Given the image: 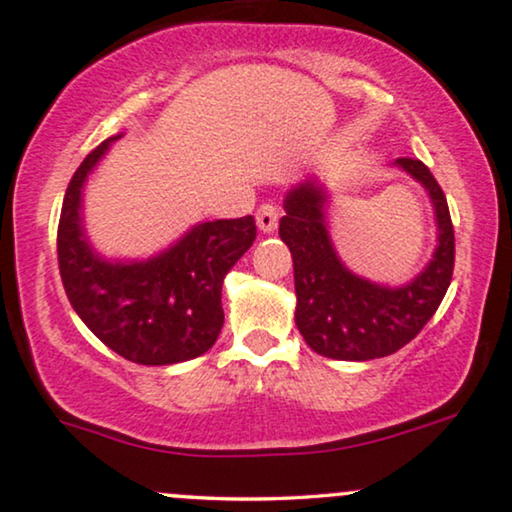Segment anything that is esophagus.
<instances>
[{
  "instance_id": "34e87169",
  "label": "esophagus",
  "mask_w": 512,
  "mask_h": 512,
  "mask_svg": "<svg viewBox=\"0 0 512 512\" xmlns=\"http://www.w3.org/2000/svg\"><path fill=\"white\" fill-rule=\"evenodd\" d=\"M277 218H280V211L272 204H263L261 209L256 211V225L263 235H270V232L277 230Z\"/></svg>"
}]
</instances>
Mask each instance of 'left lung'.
Instances as JSON below:
<instances>
[{"label":"left lung","instance_id":"left-lung-1","mask_svg":"<svg viewBox=\"0 0 512 512\" xmlns=\"http://www.w3.org/2000/svg\"><path fill=\"white\" fill-rule=\"evenodd\" d=\"M393 167L421 183L435 211V251L414 280L381 284L357 275L341 261L331 240L327 183L305 176L284 195L280 237L294 258L296 327L317 355L369 362L393 355L440 308L454 272V228L444 192L418 159H395Z\"/></svg>","mask_w":512,"mask_h":512}]
</instances>
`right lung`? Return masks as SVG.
<instances>
[{"label": "right lung", "mask_w": 512, "mask_h": 512, "mask_svg": "<svg viewBox=\"0 0 512 512\" xmlns=\"http://www.w3.org/2000/svg\"><path fill=\"white\" fill-rule=\"evenodd\" d=\"M79 164L58 223V265L68 301L96 338L145 367L195 360L223 329L221 289L256 240L251 216L195 223L148 258H108L84 228V185L110 145Z\"/></svg>", "instance_id": "add662e5"}]
</instances>
